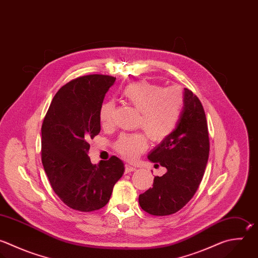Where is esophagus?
<instances>
[{
    "mask_svg": "<svg viewBox=\"0 0 258 258\" xmlns=\"http://www.w3.org/2000/svg\"><path fill=\"white\" fill-rule=\"evenodd\" d=\"M134 170H136V167H135V166H133V165H131V164H126V165H125V172H126V173H129V172L134 171Z\"/></svg>",
    "mask_w": 258,
    "mask_h": 258,
    "instance_id": "1",
    "label": "esophagus"
}]
</instances>
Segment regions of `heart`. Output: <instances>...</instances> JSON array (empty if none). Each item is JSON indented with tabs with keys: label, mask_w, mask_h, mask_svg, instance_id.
Instances as JSON below:
<instances>
[{
	"label": "heart",
	"mask_w": 258,
	"mask_h": 258,
	"mask_svg": "<svg viewBox=\"0 0 258 258\" xmlns=\"http://www.w3.org/2000/svg\"><path fill=\"white\" fill-rule=\"evenodd\" d=\"M123 97L139 113L138 127H141L153 141H161L169 136L179 120L183 97L174 87L162 89L148 82H136L123 90ZM115 105L105 102L100 109V121L110 126ZM147 148V138L143 133L121 136L116 142V150L127 159H135Z\"/></svg>",
	"instance_id": "1"
}]
</instances>
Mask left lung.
<instances>
[{"label":"left lung","instance_id":"8db88e82","mask_svg":"<svg viewBox=\"0 0 258 258\" xmlns=\"http://www.w3.org/2000/svg\"><path fill=\"white\" fill-rule=\"evenodd\" d=\"M209 133L204 108L188 89L183 92V107L172 133L163 139L147 158L166 168L155 176L153 186L139 195V205L154 216L179 211L196 194L208 162Z\"/></svg>","mask_w":258,"mask_h":258}]
</instances>
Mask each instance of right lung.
<instances>
[{
    "label": "right lung",
    "mask_w": 258,
    "mask_h": 258,
    "mask_svg": "<svg viewBox=\"0 0 258 258\" xmlns=\"http://www.w3.org/2000/svg\"><path fill=\"white\" fill-rule=\"evenodd\" d=\"M116 78L91 75L63 86L54 96L41 128L42 164L58 198L81 212L109 202L125 167L117 156L93 164L90 139L101 131L100 109Z\"/></svg>",
    "instance_id": "obj_1"
}]
</instances>
